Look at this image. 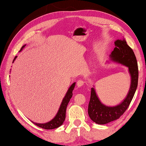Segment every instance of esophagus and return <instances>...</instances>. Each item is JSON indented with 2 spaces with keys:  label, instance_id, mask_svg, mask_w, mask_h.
<instances>
[{
  "label": "esophagus",
  "instance_id": "34e87169",
  "mask_svg": "<svg viewBox=\"0 0 146 146\" xmlns=\"http://www.w3.org/2000/svg\"><path fill=\"white\" fill-rule=\"evenodd\" d=\"M85 83V82L83 80H79L77 81V86L78 87H82L84 85V84Z\"/></svg>",
  "mask_w": 146,
  "mask_h": 146
}]
</instances>
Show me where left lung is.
<instances>
[{"mask_svg": "<svg viewBox=\"0 0 146 146\" xmlns=\"http://www.w3.org/2000/svg\"><path fill=\"white\" fill-rule=\"evenodd\" d=\"M115 48L111 52V60L128 68L131 76L130 88L123 102L115 106H107L101 103L94 88H91L90 100L88 112L90 119L98 124H106L118 119L130 104L136 91L138 82V67L133 50L127 44L124 39L117 40L114 42Z\"/></svg>", "mask_w": 146, "mask_h": 146, "instance_id": "left-lung-1", "label": "left lung"}]
</instances>
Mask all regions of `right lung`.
<instances>
[{
    "label": "right lung",
    "instance_id": "obj_1",
    "mask_svg": "<svg viewBox=\"0 0 146 146\" xmlns=\"http://www.w3.org/2000/svg\"><path fill=\"white\" fill-rule=\"evenodd\" d=\"M25 46V45H24L21 48V50L20 51H21ZM16 58H17V56H15L14 60H15ZM75 84H76V82L73 83L70 86V87L69 88V89L68 90V92H66V94L64 98H63L62 102L60 107L57 114L56 115V116L54 117L51 121H50L48 122L45 123H38L33 122V121H32V122L35 123V125H36L37 126L45 129H52L57 128V127L60 126L65 120L66 108H67L68 104V102H70V100L72 96V91L74 88Z\"/></svg>",
    "mask_w": 146,
    "mask_h": 146
}]
</instances>
